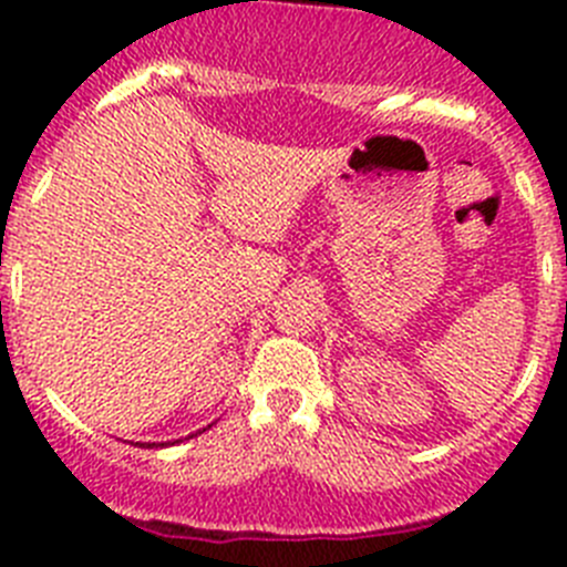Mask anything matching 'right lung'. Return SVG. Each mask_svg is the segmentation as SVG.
Masks as SVG:
<instances>
[{
	"label": "right lung",
	"mask_w": 567,
	"mask_h": 567,
	"mask_svg": "<svg viewBox=\"0 0 567 567\" xmlns=\"http://www.w3.org/2000/svg\"><path fill=\"white\" fill-rule=\"evenodd\" d=\"M135 445H147V449H158V443H135ZM164 445V443H162Z\"/></svg>",
	"instance_id": "add662e5"
}]
</instances>
